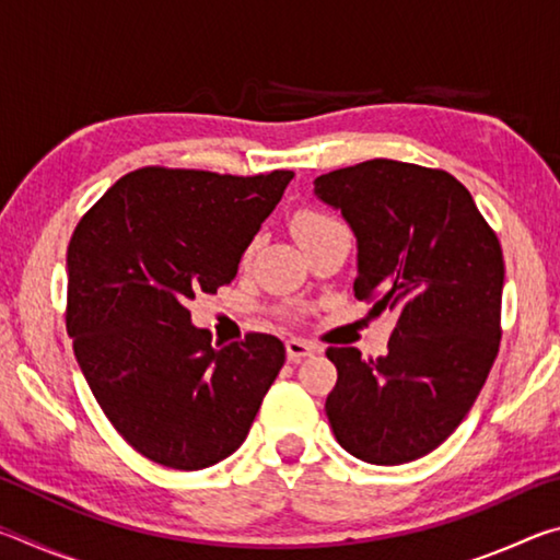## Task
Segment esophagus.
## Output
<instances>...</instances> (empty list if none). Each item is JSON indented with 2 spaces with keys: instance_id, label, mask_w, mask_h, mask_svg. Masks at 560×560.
Wrapping results in <instances>:
<instances>
[{
  "instance_id": "34e87169",
  "label": "esophagus",
  "mask_w": 560,
  "mask_h": 560,
  "mask_svg": "<svg viewBox=\"0 0 560 560\" xmlns=\"http://www.w3.org/2000/svg\"><path fill=\"white\" fill-rule=\"evenodd\" d=\"M316 346L308 343V340H301V338H289L287 340V358L291 360V363H299V360L308 358L316 353Z\"/></svg>"
}]
</instances>
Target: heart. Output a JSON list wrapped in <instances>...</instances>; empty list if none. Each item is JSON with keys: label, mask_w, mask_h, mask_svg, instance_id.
<instances>
[{"label": "heart", "mask_w": 560, "mask_h": 560, "mask_svg": "<svg viewBox=\"0 0 560 560\" xmlns=\"http://www.w3.org/2000/svg\"><path fill=\"white\" fill-rule=\"evenodd\" d=\"M334 226H340V222L336 220V217H330L320 210H299L291 220V230H293V234H296L299 242L308 240V236H314V234L326 232V230H334Z\"/></svg>", "instance_id": "obj_1"}]
</instances>
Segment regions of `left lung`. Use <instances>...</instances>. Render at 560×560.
Masks as SVG:
<instances>
[{
	"instance_id": "8db88e82",
	"label": "left lung",
	"mask_w": 560,
	"mask_h": 560,
	"mask_svg": "<svg viewBox=\"0 0 560 560\" xmlns=\"http://www.w3.org/2000/svg\"><path fill=\"white\" fill-rule=\"evenodd\" d=\"M314 192L355 232V299L397 314L385 355L326 350L328 422L358 459H420L459 428L499 353V236L444 170L377 158L316 177Z\"/></svg>"
}]
</instances>
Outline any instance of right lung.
I'll return each instance as SVG.
<instances>
[{
  "label": "right lung",
  "instance_id": "1",
  "mask_svg": "<svg viewBox=\"0 0 560 560\" xmlns=\"http://www.w3.org/2000/svg\"><path fill=\"white\" fill-rule=\"evenodd\" d=\"M291 177L140 167L75 224L66 330L101 410L150 462L195 471L230 457L277 381V336L217 348L187 306L236 277Z\"/></svg>",
  "mask_w": 560,
  "mask_h": 560
}]
</instances>
